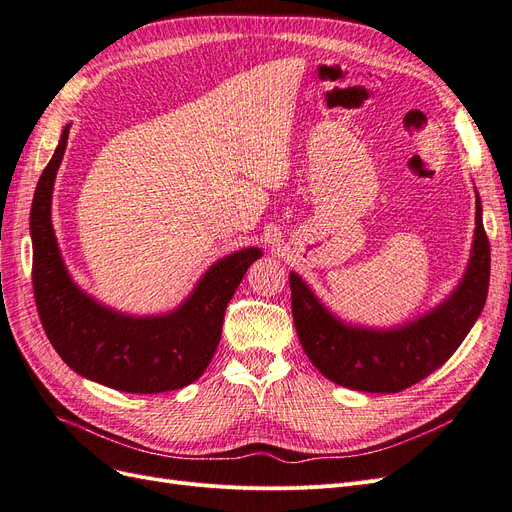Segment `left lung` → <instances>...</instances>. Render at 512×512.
I'll return each mask as SVG.
<instances>
[{"instance_id": "1", "label": "left lung", "mask_w": 512, "mask_h": 512, "mask_svg": "<svg viewBox=\"0 0 512 512\" xmlns=\"http://www.w3.org/2000/svg\"><path fill=\"white\" fill-rule=\"evenodd\" d=\"M491 252L476 192V228L466 273L444 301L389 329L346 322L290 271L292 318L307 359L324 378L365 393H397L442 367L474 327L489 290Z\"/></svg>"}]
</instances>
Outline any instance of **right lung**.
<instances>
[{"label": "right lung", "instance_id": "add662e5", "mask_svg": "<svg viewBox=\"0 0 512 512\" xmlns=\"http://www.w3.org/2000/svg\"><path fill=\"white\" fill-rule=\"evenodd\" d=\"M70 126L38 179L29 228L34 243V297L49 342L76 374L126 393L183 389L203 376L220 344L226 305L247 267L262 256L243 247L205 271L173 312L132 316L102 305L74 284L61 258L51 222L57 168Z\"/></svg>", "mask_w": 512, "mask_h": 512}]
</instances>
